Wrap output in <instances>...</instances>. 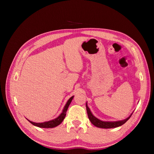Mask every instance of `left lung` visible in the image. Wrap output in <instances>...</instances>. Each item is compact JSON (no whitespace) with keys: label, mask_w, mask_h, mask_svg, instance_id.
I'll return each instance as SVG.
<instances>
[{"label":"left lung","mask_w":154,"mask_h":154,"mask_svg":"<svg viewBox=\"0 0 154 154\" xmlns=\"http://www.w3.org/2000/svg\"><path fill=\"white\" fill-rule=\"evenodd\" d=\"M86 109H87V112L88 114V117H89V119L91 121V122L92 123L93 125L98 128H116L122 126V124L125 123L126 121H128L130 116H132L130 115L129 117H128L127 119H124L123 120H119V121H115V122H105V121H102L99 119H98L97 118H96L94 116H93V114L92 112H91L90 109L87 106V103H86Z\"/></svg>","instance_id":"1"}]
</instances>
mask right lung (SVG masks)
Listing matches in <instances>:
<instances>
[{
    "mask_svg": "<svg viewBox=\"0 0 154 154\" xmlns=\"http://www.w3.org/2000/svg\"><path fill=\"white\" fill-rule=\"evenodd\" d=\"M73 99V96L71 97L70 99L68 100L66 104H65V106L63 108L62 112L60 114V116L56 118V119L50 120V121H48V122H42V123H35L34 122H32V121L29 120H28L31 124H32L33 125H34L35 126L40 127V128H54L55 126L60 125V124L62 122H63V120L65 119V116H66V112L67 110V109H68L69 106V104L71 103V100Z\"/></svg>",
    "mask_w": 154,
    "mask_h": 154,
    "instance_id": "1",
    "label": "right lung"
}]
</instances>
